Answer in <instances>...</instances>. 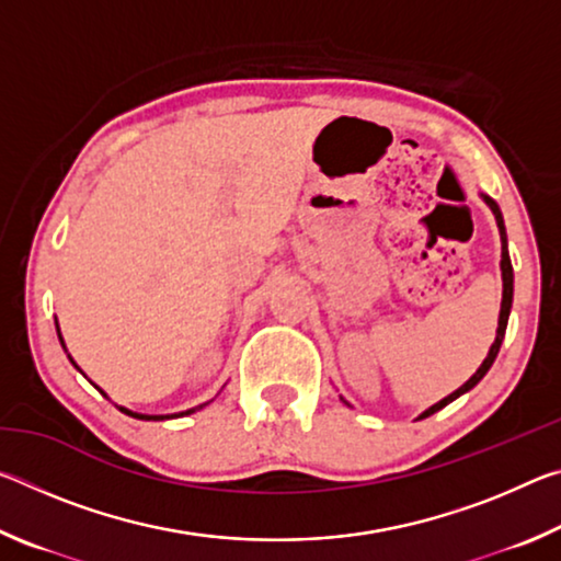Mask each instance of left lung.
Returning <instances> with one entry per match:
<instances>
[{
	"instance_id": "1",
	"label": "left lung",
	"mask_w": 561,
	"mask_h": 561,
	"mask_svg": "<svg viewBox=\"0 0 561 561\" xmlns=\"http://www.w3.org/2000/svg\"><path fill=\"white\" fill-rule=\"evenodd\" d=\"M480 197H482V201H485V205L490 207L492 215H495V222H497V230H500V242H502V260H500V270H502V304H500V319H497L495 341H492L488 356H485V360H482V364H480L478 371H474V374L468 378V381H465V383L458 388V391H453L450 396H445L443 401H438V403L431 405V408H425V411H423L421 415H417V421H421V417H428V415H433V413H438L440 408L453 403L455 398H460L462 393L472 391V388L478 386V383L482 381V378H485V374L490 371V366L495 364L497 351H500V346H502V339H505V329H507V319H510V309H512V291H515V274H512V262H510V252H507V232H505V220H502L500 207H497L495 201H492V197L482 195V193H480ZM341 401H344V398H341ZM344 403H346V401H344Z\"/></svg>"
}]
</instances>
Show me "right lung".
<instances>
[{
    "label": "right lung",
    "mask_w": 561,
    "mask_h": 561,
    "mask_svg": "<svg viewBox=\"0 0 561 561\" xmlns=\"http://www.w3.org/2000/svg\"><path fill=\"white\" fill-rule=\"evenodd\" d=\"M56 331H59V321H56ZM59 341H61V346H64V351H66V344H64V339H61V331H59ZM69 360H71V364L76 366V360L69 356ZM76 368H79V366H76ZM79 371H81V368H79ZM83 374V371H81ZM93 383V381H91ZM93 386H96V383H93ZM99 388V386H96ZM99 391H101V388H99ZM103 396H106V391H101ZM108 398V396H106ZM203 405H207V403H203ZM203 405H195V408H187V411H180V413H168V415H148V413H136V411H128V408H123V405H118V411H123V413H126V415H133V417H138V421H168V417H180V415H190V413H195V411H201V408Z\"/></svg>",
    "instance_id": "add662e5"
}]
</instances>
